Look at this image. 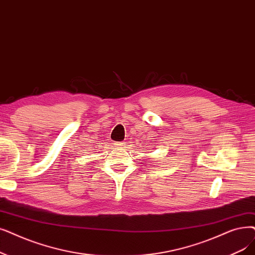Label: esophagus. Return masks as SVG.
I'll list each match as a JSON object with an SVG mask.
<instances>
[{
  "mask_svg": "<svg viewBox=\"0 0 255 255\" xmlns=\"http://www.w3.org/2000/svg\"><path fill=\"white\" fill-rule=\"evenodd\" d=\"M115 145L120 149V150H123L124 148H126V142L124 141H120V142H115Z\"/></svg>",
  "mask_w": 255,
  "mask_h": 255,
  "instance_id": "obj_1",
  "label": "esophagus"
}]
</instances>
